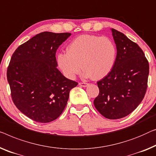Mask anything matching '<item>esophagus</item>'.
<instances>
[{"label": "esophagus", "mask_w": 156, "mask_h": 156, "mask_svg": "<svg viewBox=\"0 0 156 156\" xmlns=\"http://www.w3.org/2000/svg\"><path fill=\"white\" fill-rule=\"evenodd\" d=\"M79 85L81 86V87H86L89 85V83H86V82H80L79 83Z\"/></svg>", "instance_id": "34e87169"}]
</instances>
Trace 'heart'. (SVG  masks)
<instances>
[{
	"label": "heart",
	"instance_id": "b5f03b06",
	"mask_svg": "<svg viewBox=\"0 0 156 156\" xmlns=\"http://www.w3.org/2000/svg\"><path fill=\"white\" fill-rule=\"evenodd\" d=\"M115 58V46L109 38L83 34L69 44L67 51L58 54L57 62L63 74L70 80L81 73L82 66L85 77L93 76L100 80L112 70Z\"/></svg>",
	"mask_w": 156,
	"mask_h": 156
}]
</instances>
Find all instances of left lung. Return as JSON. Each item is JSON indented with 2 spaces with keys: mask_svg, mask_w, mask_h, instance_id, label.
Returning <instances> with one entry per match:
<instances>
[{
  "mask_svg": "<svg viewBox=\"0 0 156 156\" xmlns=\"http://www.w3.org/2000/svg\"><path fill=\"white\" fill-rule=\"evenodd\" d=\"M117 56L110 73L97 82L99 94L96 110L108 119L127 116L144 98L148 87L149 64L142 49L120 31L112 29Z\"/></svg>",
  "mask_w": 156,
  "mask_h": 156,
  "instance_id": "1",
  "label": "left lung"
}]
</instances>
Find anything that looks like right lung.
<instances>
[{"label":"right lung","mask_w":156,"mask_h":156,"mask_svg":"<svg viewBox=\"0 0 156 156\" xmlns=\"http://www.w3.org/2000/svg\"><path fill=\"white\" fill-rule=\"evenodd\" d=\"M70 33L44 31L20 45L7 69L11 97L17 109L32 120L47 123L64 110L69 91L78 83L56 67L55 53Z\"/></svg>","instance_id":"add662e5"}]
</instances>
